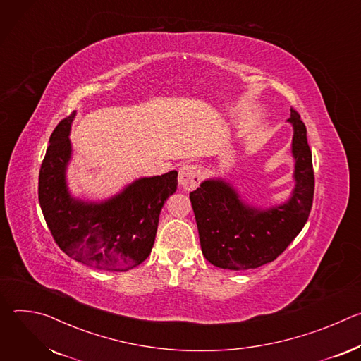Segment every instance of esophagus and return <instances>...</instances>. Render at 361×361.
Masks as SVG:
<instances>
[{"mask_svg":"<svg viewBox=\"0 0 361 361\" xmlns=\"http://www.w3.org/2000/svg\"><path fill=\"white\" fill-rule=\"evenodd\" d=\"M178 183L185 190H194L201 183V169L195 164H185L180 169Z\"/></svg>","mask_w":361,"mask_h":361,"instance_id":"obj_1","label":"esophagus"}]
</instances>
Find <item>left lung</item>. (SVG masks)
I'll return each mask as SVG.
<instances>
[{
  "label": "left lung",
  "mask_w": 361,
  "mask_h": 361,
  "mask_svg": "<svg viewBox=\"0 0 361 361\" xmlns=\"http://www.w3.org/2000/svg\"><path fill=\"white\" fill-rule=\"evenodd\" d=\"M291 152L295 185L291 197L262 210L247 204L231 184L210 178L190 192L201 251L213 266L248 270L274 262L302 230L312 212L314 171L307 130L300 114L291 109Z\"/></svg>",
  "instance_id": "1"
}]
</instances>
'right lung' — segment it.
Masks as SVG:
<instances>
[{"instance_id":"obj_1","label":"right lung","mask_w":361,"mask_h":361,"mask_svg":"<svg viewBox=\"0 0 361 361\" xmlns=\"http://www.w3.org/2000/svg\"><path fill=\"white\" fill-rule=\"evenodd\" d=\"M74 117L75 111L54 128L41 164L38 200L45 223L75 262L98 270H131L151 252L161 209L177 190L178 173L138 178L101 202L74 198L66 180Z\"/></svg>"}]
</instances>
